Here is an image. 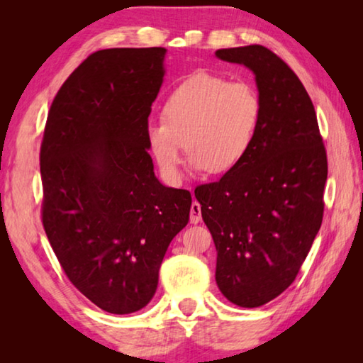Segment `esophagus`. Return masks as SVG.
Instances as JSON below:
<instances>
[{"label": "esophagus", "instance_id": "obj_1", "mask_svg": "<svg viewBox=\"0 0 363 363\" xmlns=\"http://www.w3.org/2000/svg\"><path fill=\"white\" fill-rule=\"evenodd\" d=\"M200 220H201V206L199 201H194V203L190 205V223L199 224Z\"/></svg>", "mask_w": 363, "mask_h": 363}]
</instances>
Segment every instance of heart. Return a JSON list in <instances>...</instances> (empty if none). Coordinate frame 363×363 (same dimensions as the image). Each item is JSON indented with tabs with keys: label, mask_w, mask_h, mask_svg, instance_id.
I'll return each mask as SVG.
<instances>
[{
	"label": "heart",
	"mask_w": 363,
	"mask_h": 363,
	"mask_svg": "<svg viewBox=\"0 0 363 363\" xmlns=\"http://www.w3.org/2000/svg\"><path fill=\"white\" fill-rule=\"evenodd\" d=\"M261 112V99L251 84L199 72L171 91L163 120L147 130V143L171 184L181 181L186 147L195 169L227 173L250 152Z\"/></svg>",
	"instance_id": "obj_1"
}]
</instances>
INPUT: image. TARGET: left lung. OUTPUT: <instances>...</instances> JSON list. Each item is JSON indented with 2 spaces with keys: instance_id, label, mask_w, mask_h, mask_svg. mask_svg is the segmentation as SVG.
<instances>
[{
  "instance_id": "8db88e82",
  "label": "left lung",
  "mask_w": 363,
  "mask_h": 363,
  "mask_svg": "<svg viewBox=\"0 0 363 363\" xmlns=\"http://www.w3.org/2000/svg\"><path fill=\"white\" fill-rule=\"evenodd\" d=\"M216 56L253 70L262 112L247 157L195 196L216 245L220 293L259 307L293 284L320 229L327 150L314 104L277 54L250 45Z\"/></svg>"
}]
</instances>
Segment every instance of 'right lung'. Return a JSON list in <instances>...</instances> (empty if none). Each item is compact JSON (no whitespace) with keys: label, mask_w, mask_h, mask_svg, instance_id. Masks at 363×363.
Instances as JSON below:
<instances>
[{"label":"right lung","mask_w":363,"mask_h":363,"mask_svg":"<svg viewBox=\"0 0 363 363\" xmlns=\"http://www.w3.org/2000/svg\"><path fill=\"white\" fill-rule=\"evenodd\" d=\"M164 48L96 51L60 86L40 150L41 220L77 290L110 314L153 298L192 195L153 173L147 130Z\"/></svg>","instance_id":"1"}]
</instances>
